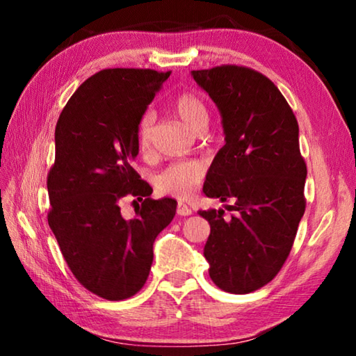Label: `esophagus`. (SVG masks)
I'll return each mask as SVG.
<instances>
[{"instance_id":"esophagus-1","label":"esophagus","mask_w":356,"mask_h":356,"mask_svg":"<svg viewBox=\"0 0 356 356\" xmlns=\"http://www.w3.org/2000/svg\"><path fill=\"white\" fill-rule=\"evenodd\" d=\"M193 213V210L186 206V204H182V202H179L177 204V215H180V216H188V215H191Z\"/></svg>"}]
</instances>
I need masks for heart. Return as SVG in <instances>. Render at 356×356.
I'll return each mask as SVG.
<instances>
[{"mask_svg": "<svg viewBox=\"0 0 356 356\" xmlns=\"http://www.w3.org/2000/svg\"><path fill=\"white\" fill-rule=\"evenodd\" d=\"M172 108L182 122L195 134L206 131L209 125V108L200 95L195 92H182L172 100ZM155 114L147 110L138 120L136 140L141 150H147L154 138ZM206 166L200 160L176 161L166 166L155 176V188L161 195L186 200L190 197L197 185L202 182Z\"/></svg>", "mask_w": 356, "mask_h": 356, "instance_id": "1", "label": "heart"}]
</instances>
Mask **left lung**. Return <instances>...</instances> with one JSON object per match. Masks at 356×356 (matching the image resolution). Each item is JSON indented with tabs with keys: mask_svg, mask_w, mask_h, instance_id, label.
Wrapping results in <instances>:
<instances>
[{
	"mask_svg": "<svg viewBox=\"0 0 356 356\" xmlns=\"http://www.w3.org/2000/svg\"><path fill=\"white\" fill-rule=\"evenodd\" d=\"M221 114L225 141L204 184L225 210H200L210 225L204 256L216 286L250 293L272 281L292 250L305 213L306 163L298 122L272 80L243 65L191 70Z\"/></svg>",
	"mask_w": 356,
	"mask_h": 356,
	"instance_id": "obj_1",
	"label": "left lung"
}]
</instances>
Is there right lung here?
Here are the masks:
<instances>
[{"instance_id": "obj_1", "label": "right lung", "mask_w": 356, "mask_h": 356, "mask_svg": "<svg viewBox=\"0 0 356 356\" xmlns=\"http://www.w3.org/2000/svg\"><path fill=\"white\" fill-rule=\"evenodd\" d=\"M171 72L105 69L88 78L58 119L56 155L47 177L48 225L75 278L99 297L119 301L140 292L154 242L177 202L152 200L131 161L140 150L138 120ZM127 194L144 197L136 218L120 215Z\"/></svg>"}]
</instances>
